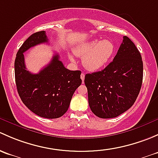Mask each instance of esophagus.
Wrapping results in <instances>:
<instances>
[{"label": "esophagus", "mask_w": 158, "mask_h": 158, "mask_svg": "<svg viewBox=\"0 0 158 158\" xmlns=\"http://www.w3.org/2000/svg\"><path fill=\"white\" fill-rule=\"evenodd\" d=\"M84 77H85V74H84V73H81V80H82L83 82H84Z\"/></svg>", "instance_id": "esophagus-1"}]
</instances>
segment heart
Returning <instances> with one entry per match:
<instances>
[{"label": "heart", "mask_w": 158, "mask_h": 158, "mask_svg": "<svg viewBox=\"0 0 158 158\" xmlns=\"http://www.w3.org/2000/svg\"><path fill=\"white\" fill-rule=\"evenodd\" d=\"M115 48L111 40H94L77 45L74 48V53L77 56L83 57V65L87 71H97L108 64L114 54ZM70 58L74 61L72 56Z\"/></svg>", "instance_id": "heart-1"}]
</instances>
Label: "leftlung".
Returning <instances> with one entry per match:
<instances>
[{
  "mask_svg": "<svg viewBox=\"0 0 158 158\" xmlns=\"http://www.w3.org/2000/svg\"><path fill=\"white\" fill-rule=\"evenodd\" d=\"M143 62L135 45L127 36L103 70L85 75L91 111L102 118L118 116L134 104L141 90Z\"/></svg>",
  "mask_w": 158,
  "mask_h": 158,
  "instance_id": "left-lung-1",
  "label": "left lung"
}]
</instances>
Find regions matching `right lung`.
Listing matches in <instances>:
<instances>
[{
	"label": "right lung",
	"instance_id": "1",
	"mask_svg": "<svg viewBox=\"0 0 158 158\" xmlns=\"http://www.w3.org/2000/svg\"><path fill=\"white\" fill-rule=\"evenodd\" d=\"M45 31L31 35L17 53L14 69L19 97L26 106L39 116L56 118L67 112L76 89L81 84V71H71L55 54L38 74L26 68L23 53L35 45L48 43Z\"/></svg>",
	"mask_w": 158,
	"mask_h": 158
}]
</instances>
